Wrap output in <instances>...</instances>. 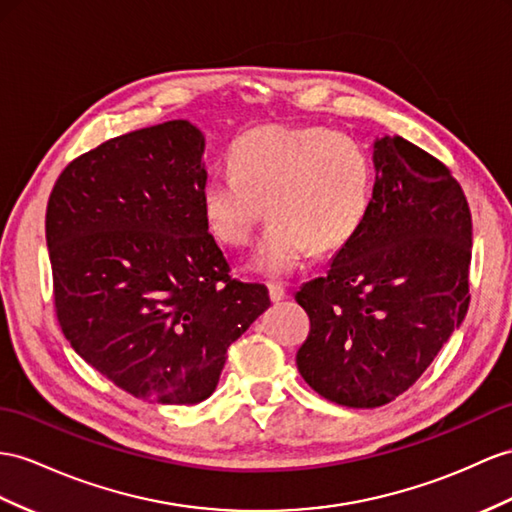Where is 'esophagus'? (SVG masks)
<instances>
[{
    "label": "esophagus",
    "instance_id": "34e87169",
    "mask_svg": "<svg viewBox=\"0 0 512 512\" xmlns=\"http://www.w3.org/2000/svg\"><path fill=\"white\" fill-rule=\"evenodd\" d=\"M268 294H270L272 303H281V300H285V296H287L285 287H283V285H277V283H270V285H268Z\"/></svg>",
    "mask_w": 512,
    "mask_h": 512
}]
</instances>
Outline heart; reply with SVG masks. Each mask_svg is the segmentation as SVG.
<instances>
[{
    "label": "heart",
    "instance_id": "b5f03b06",
    "mask_svg": "<svg viewBox=\"0 0 512 512\" xmlns=\"http://www.w3.org/2000/svg\"><path fill=\"white\" fill-rule=\"evenodd\" d=\"M229 168L201 188V212L216 240L242 246L266 212L251 266L270 279L303 268L311 248L331 253L368 218L374 168L370 153L346 131L266 125L229 147Z\"/></svg>",
    "mask_w": 512,
    "mask_h": 512
}]
</instances>
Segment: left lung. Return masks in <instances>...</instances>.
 I'll return each instance as SVG.
<instances>
[{
    "mask_svg": "<svg viewBox=\"0 0 512 512\" xmlns=\"http://www.w3.org/2000/svg\"><path fill=\"white\" fill-rule=\"evenodd\" d=\"M372 205L329 272L300 287L305 383L350 409L409 389L469 307L471 212L450 168L400 136L374 142Z\"/></svg>",
    "mask_w": 512,
    "mask_h": 512,
    "instance_id": "left-lung-1",
    "label": "left lung"
}]
</instances>
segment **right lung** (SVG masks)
<instances>
[{
	"label": "right lung",
	"mask_w": 512,
	"mask_h": 512,
	"mask_svg": "<svg viewBox=\"0 0 512 512\" xmlns=\"http://www.w3.org/2000/svg\"><path fill=\"white\" fill-rule=\"evenodd\" d=\"M205 138L188 121L129 131L67 164L45 238L64 337L131 396L196 404L270 307L231 277L201 212Z\"/></svg>",
	"instance_id": "obj_1"
}]
</instances>
